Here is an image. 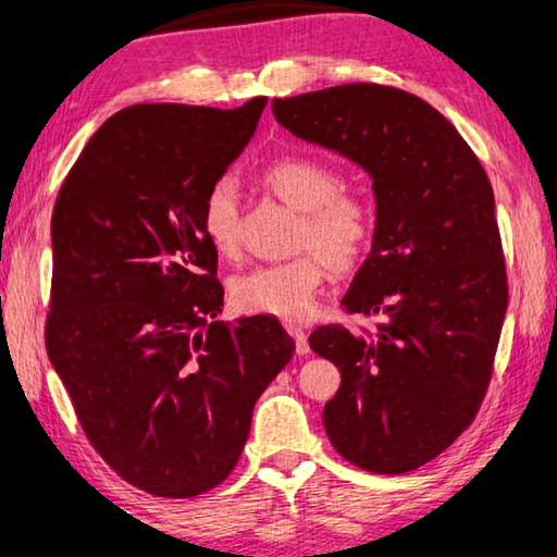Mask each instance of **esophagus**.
Here are the masks:
<instances>
[{"label": "esophagus", "mask_w": 557, "mask_h": 557, "mask_svg": "<svg viewBox=\"0 0 557 557\" xmlns=\"http://www.w3.org/2000/svg\"><path fill=\"white\" fill-rule=\"evenodd\" d=\"M286 332L294 336V342H296V354L298 357H306V354H309L311 349H309V338H306V332L298 324H286Z\"/></svg>", "instance_id": "obj_1"}]
</instances>
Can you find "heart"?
Returning a JSON list of instances; mask_svg holds the SVG:
<instances>
[{
    "instance_id": "b5f03b06",
    "label": "heart",
    "mask_w": 557,
    "mask_h": 557,
    "mask_svg": "<svg viewBox=\"0 0 557 557\" xmlns=\"http://www.w3.org/2000/svg\"><path fill=\"white\" fill-rule=\"evenodd\" d=\"M261 183L278 200L301 211L294 259L256 265L231 284L238 311L269 313L278 319H304L317 306L329 271L349 273L364 261L376 233L372 200L342 190L336 168L317 158L292 156L263 168ZM200 228L215 253L236 256L240 248V198L231 181H219L206 193Z\"/></svg>"
}]
</instances>
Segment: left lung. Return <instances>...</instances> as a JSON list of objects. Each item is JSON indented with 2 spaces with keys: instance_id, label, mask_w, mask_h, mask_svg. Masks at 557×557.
I'll use <instances>...</instances> for the list:
<instances>
[{
  "instance_id": "8db88e82",
  "label": "left lung",
  "mask_w": 557,
  "mask_h": 557,
  "mask_svg": "<svg viewBox=\"0 0 557 557\" xmlns=\"http://www.w3.org/2000/svg\"><path fill=\"white\" fill-rule=\"evenodd\" d=\"M273 115L374 181L372 253L342 306L382 321L309 336L342 372L329 440L367 472L417 470L472 424L493 379L507 311L493 185L455 125L397 87H326L273 100Z\"/></svg>"
}]
</instances>
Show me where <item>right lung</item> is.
Segmentation results:
<instances>
[{
    "instance_id": "right-lung-1",
    "label": "right lung",
    "mask_w": 557,
    "mask_h": 557,
    "mask_svg": "<svg viewBox=\"0 0 557 557\" xmlns=\"http://www.w3.org/2000/svg\"><path fill=\"white\" fill-rule=\"evenodd\" d=\"M265 102L120 110L54 200L47 357L98 455L158 497L228 478L256 399L296 349L276 317L215 321L219 253L200 228Z\"/></svg>"
}]
</instances>
